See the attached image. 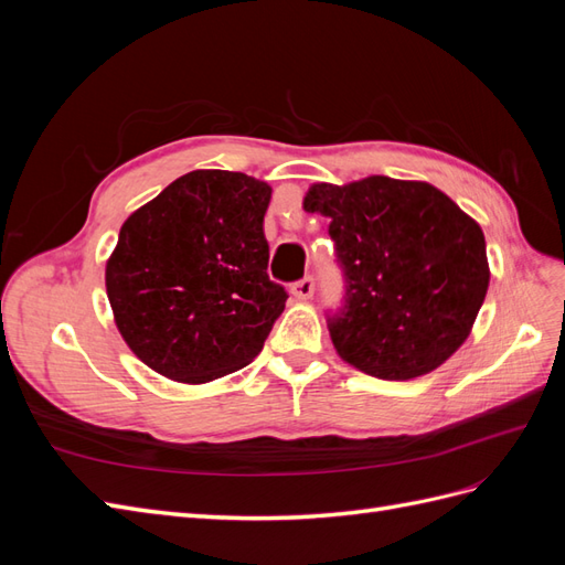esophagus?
Segmentation results:
<instances>
[{"mask_svg":"<svg viewBox=\"0 0 565 565\" xmlns=\"http://www.w3.org/2000/svg\"><path fill=\"white\" fill-rule=\"evenodd\" d=\"M313 278L311 276H306V278H301V280H297L295 285H292V295L297 297V299H311L313 297Z\"/></svg>","mask_w":565,"mask_h":565,"instance_id":"obj_1","label":"esophagus"}]
</instances>
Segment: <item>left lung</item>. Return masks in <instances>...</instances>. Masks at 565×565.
<instances>
[{
  "label": "left lung",
  "instance_id": "8db88e82",
  "mask_svg": "<svg viewBox=\"0 0 565 565\" xmlns=\"http://www.w3.org/2000/svg\"><path fill=\"white\" fill-rule=\"evenodd\" d=\"M303 210L330 218L344 268V309L328 322L344 363L380 380H415L465 344L490 266L481 226L426 181L367 177L313 183Z\"/></svg>",
  "mask_w": 565,
  "mask_h": 565
}]
</instances>
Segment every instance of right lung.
<instances>
[{"label":"right lung","mask_w":565,"mask_h":565,"mask_svg":"<svg viewBox=\"0 0 565 565\" xmlns=\"http://www.w3.org/2000/svg\"><path fill=\"white\" fill-rule=\"evenodd\" d=\"M270 185L195 169L129 214L106 262L119 334L167 380L207 384L249 365L285 309L268 278Z\"/></svg>","instance_id":"right-lung-1"}]
</instances>
